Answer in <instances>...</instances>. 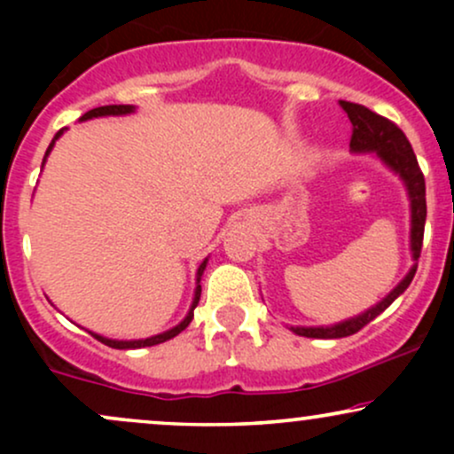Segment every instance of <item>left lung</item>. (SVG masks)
Masks as SVG:
<instances>
[{
  "label": "left lung",
  "instance_id": "1",
  "mask_svg": "<svg viewBox=\"0 0 454 454\" xmlns=\"http://www.w3.org/2000/svg\"><path fill=\"white\" fill-rule=\"evenodd\" d=\"M340 106L348 113V119L352 121V138L350 149L354 153H376L384 164L388 166L393 173L401 176L405 184L410 196V209H411V231H410V247L411 258L419 262L420 249H423V234H425V220H427V200H425V176L420 170L419 160H416L414 151H411L410 140L405 134L395 126L393 121L382 114H376L369 111L367 106L361 104L341 100ZM416 273V264L410 269V273L399 281L390 294L384 296L378 305L367 309L364 314L343 320L340 325L333 326H290L293 333L301 337H311V340H340V337H348L358 333L364 325L382 314L387 307L397 299L399 294L405 293V288L411 284Z\"/></svg>",
  "mask_w": 454,
  "mask_h": 454
}]
</instances>
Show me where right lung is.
<instances>
[{
  "label": "right lung",
  "instance_id": "obj_1",
  "mask_svg": "<svg viewBox=\"0 0 454 454\" xmlns=\"http://www.w3.org/2000/svg\"><path fill=\"white\" fill-rule=\"evenodd\" d=\"M129 113H134V106H132V104H111V106H98V108H91L90 113H85V114H82V117H81V121H87V119H93V117H106V114H129ZM64 129H66V128H64ZM64 129H59V132L55 134V138L51 140L49 149H46V155H44V160H43V166H44L46 158H49L51 149H53L55 140L59 138L61 134H64ZM205 267H207V258L202 260V264H200V267H198V273H196V293H194V301H192V307H190V311H187V316L184 317V320H181L179 325H176V326L170 328V331H164V333H160V335L147 337V340H132V341L108 340V337H102V335H98V333H91V331H90V333H91L93 337H96L98 341H102L104 346H108V348H114V350H137V348L158 346V343H164V341L173 340V337L179 335L181 331H185L187 325H190V322H192V317H194V309H196L198 301H200V290H202V288H200V278H202V273H205Z\"/></svg>",
  "mask_w": 454,
  "mask_h": 454
}]
</instances>
